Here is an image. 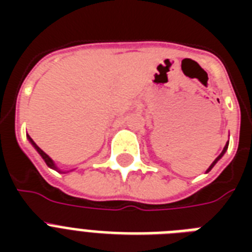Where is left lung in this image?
Instances as JSON below:
<instances>
[{
  "label": "left lung",
  "mask_w": 252,
  "mask_h": 252,
  "mask_svg": "<svg viewBox=\"0 0 252 252\" xmlns=\"http://www.w3.org/2000/svg\"><path fill=\"white\" fill-rule=\"evenodd\" d=\"M227 145H229V142H227L226 145H225V148H223V150H222V153L220 154L219 157H217V158H216V159H215V162H213V163H212V165H211V166H209V168H208V171H211V170H212V167H213V166H215V165H216V163H217V161H219L220 158L222 157L223 154H225V152H226V149H227Z\"/></svg>",
  "instance_id": "obj_1"
}]
</instances>
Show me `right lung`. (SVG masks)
I'll list each match as a JSON object with an SVG mask.
<instances>
[{
    "instance_id": "1",
    "label": "right lung",
    "mask_w": 252,
    "mask_h": 252,
    "mask_svg": "<svg viewBox=\"0 0 252 252\" xmlns=\"http://www.w3.org/2000/svg\"><path fill=\"white\" fill-rule=\"evenodd\" d=\"M29 140H30V142H31V144H32V145H33V148H35V149L37 150V153L40 154L41 157H43V159H44V161H45V163H47V165H48L49 167H52V168H56V166H55V163H53V161H52V159H51V158H49L48 156H47V154H45L44 152H43V150H41L40 148H39V146H37L36 144H35V142L32 141V138H31V137H29Z\"/></svg>"
}]
</instances>
